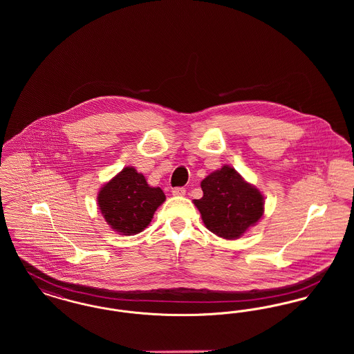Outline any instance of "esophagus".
<instances>
[{
	"mask_svg": "<svg viewBox=\"0 0 354 354\" xmlns=\"http://www.w3.org/2000/svg\"><path fill=\"white\" fill-rule=\"evenodd\" d=\"M172 195L183 196V195H185V187H175V188H172Z\"/></svg>",
	"mask_w": 354,
	"mask_h": 354,
	"instance_id": "34e87169",
	"label": "esophagus"
}]
</instances>
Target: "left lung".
<instances>
[{"label": "left lung", "instance_id": "obj_1", "mask_svg": "<svg viewBox=\"0 0 354 354\" xmlns=\"http://www.w3.org/2000/svg\"><path fill=\"white\" fill-rule=\"evenodd\" d=\"M202 189V199L194 203L202 214L205 227L215 235L237 239L263 216L261 192L230 166L203 179Z\"/></svg>", "mask_w": 354, "mask_h": 354}]
</instances>
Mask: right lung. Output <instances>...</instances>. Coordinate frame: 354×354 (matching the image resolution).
<instances>
[{
  "instance_id": "1",
  "label": "right lung",
  "mask_w": 354,
  "mask_h": 354,
  "mask_svg": "<svg viewBox=\"0 0 354 354\" xmlns=\"http://www.w3.org/2000/svg\"><path fill=\"white\" fill-rule=\"evenodd\" d=\"M166 201L159 187H150L145 176L133 167H126L98 194V207L113 230L123 235L143 231L156 208Z\"/></svg>"
}]
</instances>
